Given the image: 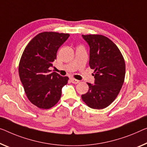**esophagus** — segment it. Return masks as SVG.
Instances as JSON below:
<instances>
[{
	"label": "esophagus",
	"mask_w": 147,
	"mask_h": 147,
	"mask_svg": "<svg viewBox=\"0 0 147 147\" xmlns=\"http://www.w3.org/2000/svg\"><path fill=\"white\" fill-rule=\"evenodd\" d=\"M71 81L73 83H74V84H77V83H78L79 82H80V81L78 80H76V79H74V78H71Z\"/></svg>",
	"instance_id": "1"
}]
</instances>
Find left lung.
Segmentation results:
<instances>
[{"label": "left lung", "instance_id": "8db88e82", "mask_svg": "<svg viewBox=\"0 0 147 147\" xmlns=\"http://www.w3.org/2000/svg\"><path fill=\"white\" fill-rule=\"evenodd\" d=\"M90 48L89 66L94 69V84L87 83L89 91L81 95L93 109L108 107L118 95L125 75V60L118 47L102 35H82Z\"/></svg>", "mask_w": 147, "mask_h": 147}]
</instances>
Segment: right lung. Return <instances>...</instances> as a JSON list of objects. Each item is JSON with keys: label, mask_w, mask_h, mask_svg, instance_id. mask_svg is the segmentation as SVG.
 <instances>
[{"label": "right lung", "mask_w": 147, "mask_h": 147, "mask_svg": "<svg viewBox=\"0 0 147 147\" xmlns=\"http://www.w3.org/2000/svg\"><path fill=\"white\" fill-rule=\"evenodd\" d=\"M68 33L42 32L27 45L19 64V76L29 100L40 109L53 107L62 95L68 78L49 67L56 58L58 49L69 37Z\"/></svg>", "instance_id": "obj_1"}]
</instances>
